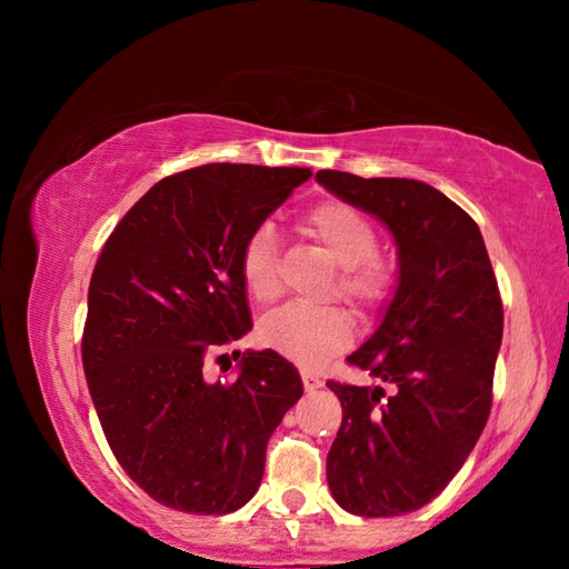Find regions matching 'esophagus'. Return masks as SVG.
<instances>
[{
  "label": "esophagus",
  "instance_id": "34e87169",
  "mask_svg": "<svg viewBox=\"0 0 569 569\" xmlns=\"http://www.w3.org/2000/svg\"><path fill=\"white\" fill-rule=\"evenodd\" d=\"M301 381H303V389L306 391H316V389L323 387V381L316 377V373H311V371H303L301 373Z\"/></svg>",
  "mask_w": 569,
  "mask_h": 569
}]
</instances>
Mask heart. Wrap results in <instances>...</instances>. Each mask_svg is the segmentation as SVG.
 <instances>
[{
    "mask_svg": "<svg viewBox=\"0 0 569 569\" xmlns=\"http://www.w3.org/2000/svg\"><path fill=\"white\" fill-rule=\"evenodd\" d=\"M303 233L341 266L336 291L359 311H377L391 288L389 266L377 256V228L361 210L343 200H323L301 220ZM240 278L248 296L271 303L281 293L278 271V238L273 223H261L240 250ZM351 316L339 306L288 303L258 323V341L266 349L301 366H319L351 343Z\"/></svg>",
    "mask_w": 569,
    "mask_h": 569,
    "instance_id": "heart-1",
    "label": "heart"
}]
</instances>
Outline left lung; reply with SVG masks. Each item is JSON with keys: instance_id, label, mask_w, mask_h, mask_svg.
I'll return each instance as SVG.
<instances>
[{"instance_id": "1", "label": "left lung", "mask_w": 569, "mask_h": 569, "mask_svg": "<svg viewBox=\"0 0 569 569\" xmlns=\"http://www.w3.org/2000/svg\"><path fill=\"white\" fill-rule=\"evenodd\" d=\"M316 180L387 223L399 286L349 363L387 382L329 381L343 419L326 479L346 512L399 517L441 495L492 409L505 311L479 226L445 192L407 178L319 170Z\"/></svg>"}]
</instances>
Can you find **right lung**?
<instances>
[{
  "label": "right lung",
  "mask_w": 569,
  "mask_h": 569,
  "mask_svg": "<svg viewBox=\"0 0 569 569\" xmlns=\"http://www.w3.org/2000/svg\"><path fill=\"white\" fill-rule=\"evenodd\" d=\"M313 172L210 166L156 182L94 263L82 366L104 439L156 502L228 515L261 485L268 439L301 399L293 363L248 351L230 383L206 356L250 331L240 250ZM240 356V351L236 353Z\"/></svg>",
  "instance_id": "add662e5"
}]
</instances>
